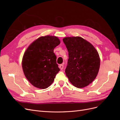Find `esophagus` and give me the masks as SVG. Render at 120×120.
<instances>
[{"label":"esophagus","mask_w":120,"mask_h":120,"mask_svg":"<svg viewBox=\"0 0 120 120\" xmlns=\"http://www.w3.org/2000/svg\"><path fill=\"white\" fill-rule=\"evenodd\" d=\"M60 70H63V68H64V64H61L60 65Z\"/></svg>","instance_id":"1"}]
</instances>
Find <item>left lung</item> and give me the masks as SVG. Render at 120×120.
Here are the masks:
<instances>
[{
	"instance_id": "left-lung-1",
	"label": "left lung",
	"mask_w": 120,
	"mask_h": 120,
	"mask_svg": "<svg viewBox=\"0 0 120 120\" xmlns=\"http://www.w3.org/2000/svg\"><path fill=\"white\" fill-rule=\"evenodd\" d=\"M68 52L65 72L76 88H82L95 79L100 66L99 54L91 43L79 37L63 38Z\"/></svg>"
}]
</instances>
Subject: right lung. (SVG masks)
<instances>
[{"instance_id":"add662e5","label":"right lung","mask_w":120,"mask_h":120,"mask_svg":"<svg viewBox=\"0 0 120 120\" xmlns=\"http://www.w3.org/2000/svg\"><path fill=\"white\" fill-rule=\"evenodd\" d=\"M60 42L55 36L41 37L32 42L24 52L22 60L23 73L36 88H48L60 71L53 52L54 49Z\"/></svg>"}]
</instances>
